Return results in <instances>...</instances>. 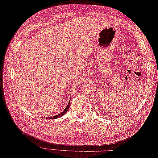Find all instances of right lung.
<instances>
[{
	"instance_id": "right-lung-1",
	"label": "right lung",
	"mask_w": 158,
	"mask_h": 158,
	"mask_svg": "<svg viewBox=\"0 0 158 158\" xmlns=\"http://www.w3.org/2000/svg\"><path fill=\"white\" fill-rule=\"evenodd\" d=\"M71 101V100H70ZM70 101H69V102L68 103V105H67V106L66 107V108L64 110V111H62V112L61 113H60V114H57V115H55V116H54V117H46V118H48V119H50V118H51V119H55V118H60V117H62V116L65 114V113L68 111V110H69V106H70Z\"/></svg>"
}]
</instances>
